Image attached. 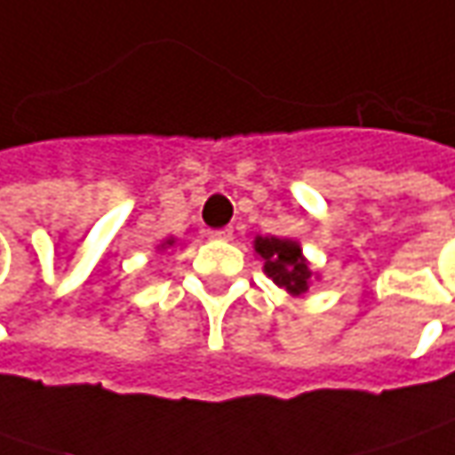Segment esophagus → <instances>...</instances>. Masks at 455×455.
<instances>
[{"label": "esophagus", "instance_id": "34e87169", "mask_svg": "<svg viewBox=\"0 0 455 455\" xmlns=\"http://www.w3.org/2000/svg\"><path fill=\"white\" fill-rule=\"evenodd\" d=\"M207 235L212 237V240H230V237H233V230H230V228H220V230H210Z\"/></svg>", "mask_w": 455, "mask_h": 455}]
</instances>
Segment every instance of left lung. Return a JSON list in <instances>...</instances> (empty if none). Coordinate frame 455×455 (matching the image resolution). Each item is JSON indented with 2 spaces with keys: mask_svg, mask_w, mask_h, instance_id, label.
Here are the masks:
<instances>
[{
  "mask_svg": "<svg viewBox=\"0 0 455 455\" xmlns=\"http://www.w3.org/2000/svg\"><path fill=\"white\" fill-rule=\"evenodd\" d=\"M255 251L266 260V273L281 289L291 293H304L308 289L311 271L301 258V248L293 240H281V237H258Z\"/></svg>",
  "mask_w": 455,
  "mask_h": 455,
  "instance_id": "left-lung-1",
  "label": "left lung"
}]
</instances>
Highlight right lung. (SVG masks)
Segmentation results:
<instances>
[{"mask_svg": "<svg viewBox=\"0 0 455 455\" xmlns=\"http://www.w3.org/2000/svg\"><path fill=\"white\" fill-rule=\"evenodd\" d=\"M166 245H169V243H166Z\"/></svg>", "mask_w": 455, "mask_h": 455, "instance_id": "add662e5", "label": "right lung"}]
</instances>
